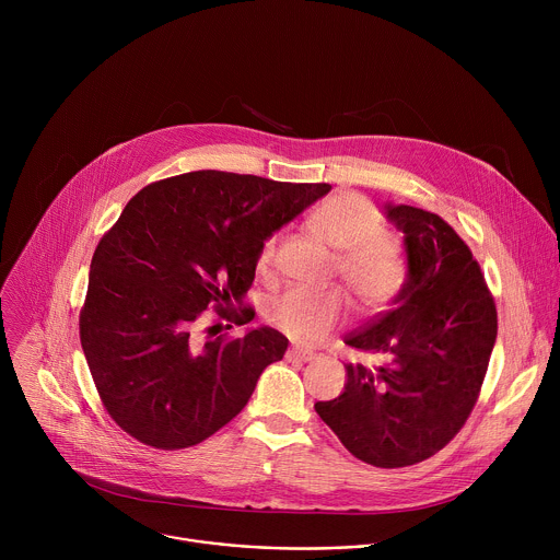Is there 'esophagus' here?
Segmentation results:
<instances>
[{"label": "esophagus", "mask_w": 560, "mask_h": 560, "mask_svg": "<svg viewBox=\"0 0 560 560\" xmlns=\"http://www.w3.org/2000/svg\"><path fill=\"white\" fill-rule=\"evenodd\" d=\"M285 359H288V361H296V363H310V361H314L316 357H314L312 352H303V350H288V352H285Z\"/></svg>", "instance_id": "esophagus-1"}]
</instances>
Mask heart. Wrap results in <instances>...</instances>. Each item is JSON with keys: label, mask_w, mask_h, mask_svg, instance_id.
Returning a JSON list of instances; mask_svg holds the SVG:
<instances>
[{"label": "heart", "mask_w": 560, "mask_h": 560, "mask_svg": "<svg viewBox=\"0 0 560 560\" xmlns=\"http://www.w3.org/2000/svg\"><path fill=\"white\" fill-rule=\"evenodd\" d=\"M312 232L337 253L335 268L352 301L361 310L387 303L404 283V248L389 232H383L381 212L361 195L339 192L316 206L310 214ZM277 238L270 236L257 253L259 275L272 270ZM343 299L337 290L294 288L266 305L272 328L299 346H316L339 324Z\"/></svg>", "instance_id": "b5f03b06"}]
</instances>
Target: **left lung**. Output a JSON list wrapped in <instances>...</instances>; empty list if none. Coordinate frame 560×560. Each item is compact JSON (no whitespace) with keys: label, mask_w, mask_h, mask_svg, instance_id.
Instances as JSON below:
<instances>
[{"label":"left lung","mask_w":560,"mask_h":560,"mask_svg":"<svg viewBox=\"0 0 560 560\" xmlns=\"http://www.w3.org/2000/svg\"><path fill=\"white\" fill-rule=\"evenodd\" d=\"M383 214L404 232L408 275L389 310L346 346L385 363H348L343 394L314 410L357 458L406 467L467 421L497 343V307L469 248L439 214L406 203H385Z\"/></svg>","instance_id":"8db88e82"}]
</instances>
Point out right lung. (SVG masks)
Returning a JSON list of instances; mask_svg holds the SVG:
<instances>
[{
  "instance_id": "right-lung-1",
  "label": "right lung",
  "mask_w": 560,
  "mask_h": 560,
  "mask_svg": "<svg viewBox=\"0 0 560 560\" xmlns=\"http://www.w3.org/2000/svg\"><path fill=\"white\" fill-rule=\"evenodd\" d=\"M328 184L195 171L139 190L93 255L79 337L115 423L159 450L201 443L242 412L288 339L264 326L199 341L214 303L250 324L257 253Z\"/></svg>"
}]
</instances>
